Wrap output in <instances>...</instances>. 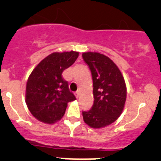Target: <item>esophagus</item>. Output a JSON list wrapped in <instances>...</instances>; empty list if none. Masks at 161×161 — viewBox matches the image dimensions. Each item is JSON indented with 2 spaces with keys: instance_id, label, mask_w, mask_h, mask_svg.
I'll return each mask as SVG.
<instances>
[{
  "instance_id": "34e87169",
  "label": "esophagus",
  "mask_w": 161,
  "mask_h": 161,
  "mask_svg": "<svg viewBox=\"0 0 161 161\" xmlns=\"http://www.w3.org/2000/svg\"><path fill=\"white\" fill-rule=\"evenodd\" d=\"M79 95H80V92H79V91H77V92H75V97L77 99L79 97Z\"/></svg>"
}]
</instances>
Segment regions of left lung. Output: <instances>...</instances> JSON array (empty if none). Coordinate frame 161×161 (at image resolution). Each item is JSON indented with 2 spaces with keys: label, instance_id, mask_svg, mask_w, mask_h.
Instances as JSON below:
<instances>
[{
  "label": "left lung",
  "instance_id": "obj_1",
  "mask_svg": "<svg viewBox=\"0 0 161 161\" xmlns=\"http://www.w3.org/2000/svg\"><path fill=\"white\" fill-rule=\"evenodd\" d=\"M93 81L92 109L82 112L84 122L92 129H102L114 122L125 108L127 88L122 73L114 62L98 52L82 53Z\"/></svg>",
  "mask_w": 161,
  "mask_h": 161
}]
</instances>
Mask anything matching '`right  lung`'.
Returning <instances> with one entry per match:
<instances>
[{
  "instance_id": "obj_1",
  "label": "right lung",
  "mask_w": 161,
  "mask_h": 161,
  "mask_svg": "<svg viewBox=\"0 0 161 161\" xmlns=\"http://www.w3.org/2000/svg\"><path fill=\"white\" fill-rule=\"evenodd\" d=\"M77 51L54 52L42 60L28 78L25 103L32 116L48 125L60 121L68 103L75 100L62 72L74 64Z\"/></svg>"
}]
</instances>
